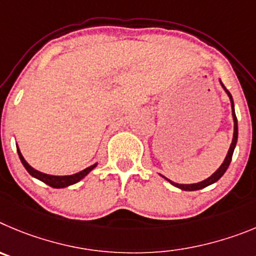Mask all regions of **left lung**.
<instances>
[{"instance_id": "8db88e82", "label": "left lung", "mask_w": 256, "mask_h": 256, "mask_svg": "<svg viewBox=\"0 0 256 256\" xmlns=\"http://www.w3.org/2000/svg\"><path fill=\"white\" fill-rule=\"evenodd\" d=\"M220 85H222V88L224 89L226 94L228 96L230 102H231L232 118H234V138H232V142H231V145H230V149H228V152H227V156H226L224 160H223L222 164L220 166V168H218L217 171L214 172L212 176H209L208 178H206V180H202V181H200V182H196V184H177V182H174V181H171L170 178H167V177H164V176H162V174H160V176H162L163 178L167 180L168 182L171 184V185L176 186V188H181V190H184V191L200 190V188H206V186L212 185V184L217 182L218 180H220V177L224 174V172L227 171V168H228L230 163H231V160H232L234 150V148H236V144H237V136H238V126H237V118H236V114H234V100H232L231 93H230V92L226 89V86L222 84V82H220Z\"/></svg>"}]
</instances>
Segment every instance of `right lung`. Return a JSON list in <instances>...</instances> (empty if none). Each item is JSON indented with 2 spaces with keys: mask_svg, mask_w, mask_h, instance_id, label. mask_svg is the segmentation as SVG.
<instances>
[{
  "mask_svg": "<svg viewBox=\"0 0 256 256\" xmlns=\"http://www.w3.org/2000/svg\"><path fill=\"white\" fill-rule=\"evenodd\" d=\"M16 149H18V154H19V158H20V160H22V166H24L25 170L29 172V174H30V176H33L34 178L39 180V181H42V182L47 184L48 186H50V188H68V186L74 185V184L79 182L80 180L84 178V177L86 176V174H88L92 170H94V168L96 167V164H98V163H94V164L89 166V167H86L85 170H82V171L76 172V174H66V176H54V174H43V172H39V171H36V170H34V168L32 167V166L29 164L26 160H25V158L22 156V152H20L18 144H16Z\"/></svg>",
  "mask_w": 256,
  "mask_h": 256,
  "instance_id": "1",
  "label": "right lung"
}]
</instances>
